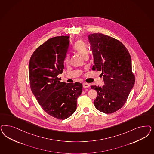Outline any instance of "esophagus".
<instances>
[{
    "label": "esophagus",
    "instance_id": "34e87169",
    "mask_svg": "<svg viewBox=\"0 0 154 154\" xmlns=\"http://www.w3.org/2000/svg\"><path fill=\"white\" fill-rule=\"evenodd\" d=\"M83 87L84 88H88L89 87V85L87 83H83Z\"/></svg>",
    "mask_w": 154,
    "mask_h": 154
}]
</instances>
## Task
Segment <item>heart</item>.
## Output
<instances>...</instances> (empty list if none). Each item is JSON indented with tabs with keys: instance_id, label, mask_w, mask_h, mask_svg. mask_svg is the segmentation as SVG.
<instances>
[{
	"instance_id": "1",
	"label": "heart",
	"mask_w": 154,
	"mask_h": 154,
	"mask_svg": "<svg viewBox=\"0 0 154 154\" xmlns=\"http://www.w3.org/2000/svg\"><path fill=\"white\" fill-rule=\"evenodd\" d=\"M74 49L76 51H78L80 54L81 55L83 58L86 56H88V48L87 45L82 40H78L74 46ZM69 55H67L65 59L66 63H68L69 62Z\"/></svg>"
}]
</instances>
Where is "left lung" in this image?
<instances>
[{"label":"left lung","mask_w":154,"mask_h":154,"mask_svg":"<svg viewBox=\"0 0 154 154\" xmlns=\"http://www.w3.org/2000/svg\"><path fill=\"white\" fill-rule=\"evenodd\" d=\"M94 56L92 69L102 71L104 85H92L97 96L96 108L106 114L121 108L135 83L131 60L128 50L119 40L101 33L88 37Z\"/></svg>","instance_id":"obj_1"}]
</instances>
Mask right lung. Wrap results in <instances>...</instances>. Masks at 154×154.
Returning <instances> with one entry per match:
<instances>
[{
	"label": "right lung",
	"instance_id": "add662e5",
	"mask_svg": "<svg viewBox=\"0 0 154 154\" xmlns=\"http://www.w3.org/2000/svg\"><path fill=\"white\" fill-rule=\"evenodd\" d=\"M69 40L64 35L47 40L33 52L29 63L32 92L45 112L57 119H66L74 113L82 92V83L61 82L58 77L64 69Z\"/></svg>",
	"mask_w": 154,
	"mask_h": 154
}]
</instances>
